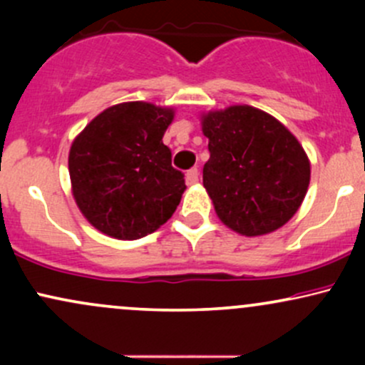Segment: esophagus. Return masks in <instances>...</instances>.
I'll return each mask as SVG.
<instances>
[{
    "mask_svg": "<svg viewBox=\"0 0 365 365\" xmlns=\"http://www.w3.org/2000/svg\"><path fill=\"white\" fill-rule=\"evenodd\" d=\"M187 182L190 183V185H194V183L199 182V170L197 168H190L187 171Z\"/></svg>",
    "mask_w": 365,
    "mask_h": 365,
    "instance_id": "34e87169",
    "label": "esophagus"
}]
</instances>
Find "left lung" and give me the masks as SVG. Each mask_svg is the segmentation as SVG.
<instances>
[{
    "label": "left lung",
    "instance_id": "left-lung-1",
    "mask_svg": "<svg viewBox=\"0 0 365 365\" xmlns=\"http://www.w3.org/2000/svg\"><path fill=\"white\" fill-rule=\"evenodd\" d=\"M202 182L220 220L247 237L287 223L302 204L311 165L299 140L278 120L252 106L207 113Z\"/></svg>",
    "mask_w": 365,
    "mask_h": 365
}]
</instances>
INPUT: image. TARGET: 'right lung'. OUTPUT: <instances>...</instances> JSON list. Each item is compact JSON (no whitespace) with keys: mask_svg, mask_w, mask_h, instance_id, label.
I'll list each match as a JSON object with an SVG mask.
<instances>
[{"mask_svg":"<svg viewBox=\"0 0 365 365\" xmlns=\"http://www.w3.org/2000/svg\"><path fill=\"white\" fill-rule=\"evenodd\" d=\"M173 111L149 103L108 108L73 140L68 156L73 197L99 232L137 240L170 220L185 190L163 135Z\"/></svg>","mask_w":365,"mask_h":365,"instance_id":"add662e5","label":"right lung"}]
</instances>
